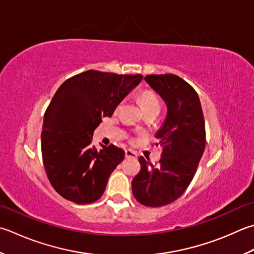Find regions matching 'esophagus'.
<instances>
[{"label": "esophagus", "mask_w": 254, "mask_h": 254, "mask_svg": "<svg viewBox=\"0 0 254 254\" xmlns=\"http://www.w3.org/2000/svg\"><path fill=\"white\" fill-rule=\"evenodd\" d=\"M126 157L127 158H136L137 154L132 150H126Z\"/></svg>", "instance_id": "1"}]
</instances>
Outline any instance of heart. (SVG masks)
Returning a JSON list of instances; mask_svg holds the SVG:
<instances>
[{
    "label": "heart",
    "instance_id": "heart-1",
    "mask_svg": "<svg viewBox=\"0 0 254 254\" xmlns=\"http://www.w3.org/2000/svg\"><path fill=\"white\" fill-rule=\"evenodd\" d=\"M138 100H140V104H141V107L143 109V111H145L150 108L160 107V101H158V99L155 96V93L150 91V90L143 91L140 94V98H138Z\"/></svg>",
    "mask_w": 254,
    "mask_h": 254
}]
</instances>
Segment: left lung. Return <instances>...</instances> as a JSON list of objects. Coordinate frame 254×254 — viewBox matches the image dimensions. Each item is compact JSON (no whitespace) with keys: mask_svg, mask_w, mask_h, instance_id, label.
Instances as JSON below:
<instances>
[{"mask_svg":"<svg viewBox=\"0 0 254 254\" xmlns=\"http://www.w3.org/2000/svg\"><path fill=\"white\" fill-rule=\"evenodd\" d=\"M167 106L156 133L163 147L160 165L141 156V171L132 181L135 199L147 207H161L180 198L190 186L205 151V120L199 97L176 74H148L144 78Z\"/></svg>","mask_w":254,"mask_h":254,"instance_id":"left-lung-1","label":"left lung"}]
</instances>
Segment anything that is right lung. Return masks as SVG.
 Instances as JSON below:
<instances>
[{"instance_id": "right-lung-1", "label": "right lung", "mask_w": 254, "mask_h": 254, "mask_svg": "<svg viewBox=\"0 0 254 254\" xmlns=\"http://www.w3.org/2000/svg\"><path fill=\"white\" fill-rule=\"evenodd\" d=\"M142 78L87 70L58 88L45 112L41 141L48 180L64 199L84 205L102 196L126 153L112 144L97 150L91 144L93 131Z\"/></svg>"}]
</instances>
